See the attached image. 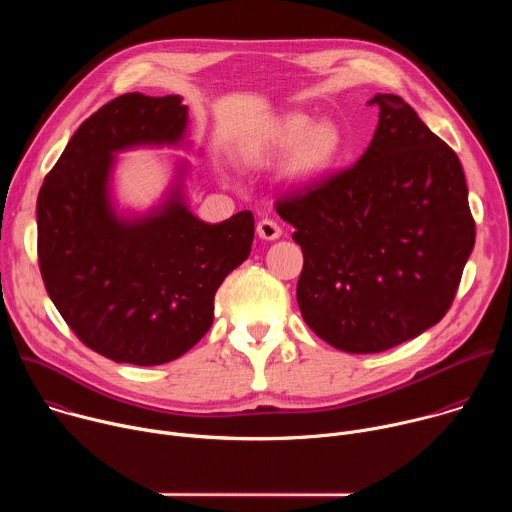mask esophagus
Wrapping results in <instances>:
<instances>
[{"instance_id": "1", "label": "esophagus", "mask_w": 512, "mask_h": 512, "mask_svg": "<svg viewBox=\"0 0 512 512\" xmlns=\"http://www.w3.org/2000/svg\"><path fill=\"white\" fill-rule=\"evenodd\" d=\"M257 235L265 241H275L281 237V227L275 221H271V218H263L257 225Z\"/></svg>"}]
</instances>
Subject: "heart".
<instances>
[{
	"mask_svg": "<svg viewBox=\"0 0 512 512\" xmlns=\"http://www.w3.org/2000/svg\"><path fill=\"white\" fill-rule=\"evenodd\" d=\"M342 131L332 119L312 121L306 113H289L267 137L265 148L275 154H291L289 176L308 182L326 172L342 152Z\"/></svg>",
	"mask_w": 512,
	"mask_h": 512,
	"instance_id": "b5f03b06",
	"label": "heart"
}]
</instances>
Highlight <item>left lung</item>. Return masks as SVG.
Listing matches in <instances>:
<instances>
[{"mask_svg":"<svg viewBox=\"0 0 512 512\" xmlns=\"http://www.w3.org/2000/svg\"><path fill=\"white\" fill-rule=\"evenodd\" d=\"M379 125L360 160L277 200L304 269L298 304L328 344L371 354L440 322L474 249L456 152L397 95H375Z\"/></svg>","mask_w":512,"mask_h":512,"instance_id":"8db88e82","label":"left lung"}]
</instances>
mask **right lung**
Returning <instances> with one entry per match:
<instances>
[{
  "mask_svg": "<svg viewBox=\"0 0 512 512\" xmlns=\"http://www.w3.org/2000/svg\"><path fill=\"white\" fill-rule=\"evenodd\" d=\"M186 127L180 95H121L81 123L38 194L48 296L83 344L115 362L156 367L188 352L212 326L216 289L251 253L253 212L200 221L186 204L184 162L158 206L117 212L115 154L188 145Z\"/></svg>",
  "mask_w": 512,
  "mask_h": 512,
  "instance_id": "add662e5",
  "label": "right lung"
}]
</instances>
